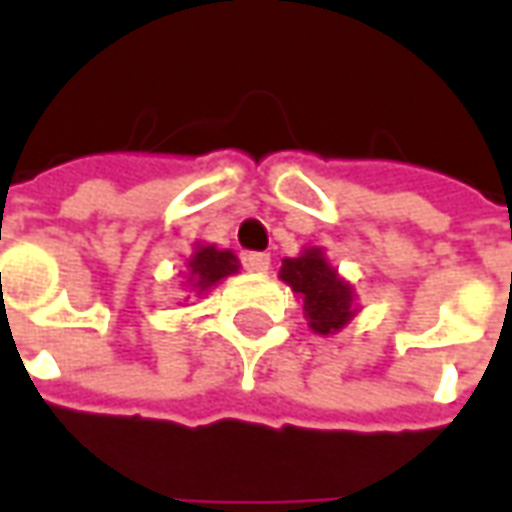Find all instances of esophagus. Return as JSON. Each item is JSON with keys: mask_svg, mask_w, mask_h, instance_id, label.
Here are the masks:
<instances>
[{"mask_svg": "<svg viewBox=\"0 0 512 512\" xmlns=\"http://www.w3.org/2000/svg\"><path fill=\"white\" fill-rule=\"evenodd\" d=\"M244 263L249 271H268V266H271V255L268 252H246L244 255Z\"/></svg>", "mask_w": 512, "mask_h": 512, "instance_id": "obj_1", "label": "esophagus"}]
</instances>
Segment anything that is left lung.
Instances as JSON below:
<instances>
[{
	"label": "left lung",
	"instance_id": "1",
	"mask_svg": "<svg viewBox=\"0 0 512 512\" xmlns=\"http://www.w3.org/2000/svg\"><path fill=\"white\" fill-rule=\"evenodd\" d=\"M279 277L304 299V312L318 334H332L354 318L351 285L337 277L321 249H307L301 257H288Z\"/></svg>",
	"mask_w": 512,
	"mask_h": 512
}]
</instances>
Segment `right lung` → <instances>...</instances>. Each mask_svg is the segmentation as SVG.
Listing matches in <instances>:
<instances>
[{
  "mask_svg": "<svg viewBox=\"0 0 512 512\" xmlns=\"http://www.w3.org/2000/svg\"><path fill=\"white\" fill-rule=\"evenodd\" d=\"M191 268V277L197 279V285L194 288H211L213 282H219V279L230 277L238 271V260H235L233 252H227V249H216V246H202L197 249L189 260Z\"/></svg>",
  "mask_w": 512,
  "mask_h": 512,
  "instance_id": "obj_1",
  "label": "right lung"
}]
</instances>
